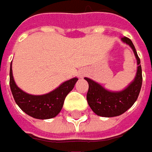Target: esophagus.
I'll use <instances>...</instances> for the list:
<instances>
[{"label":"esophagus","mask_w":152,"mask_h":152,"mask_svg":"<svg viewBox=\"0 0 152 152\" xmlns=\"http://www.w3.org/2000/svg\"><path fill=\"white\" fill-rule=\"evenodd\" d=\"M80 74H82V72H80Z\"/></svg>","instance_id":"obj_1"}]
</instances>
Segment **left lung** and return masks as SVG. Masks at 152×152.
<instances>
[{
	"mask_svg": "<svg viewBox=\"0 0 152 152\" xmlns=\"http://www.w3.org/2000/svg\"><path fill=\"white\" fill-rule=\"evenodd\" d=\"M121 40L129 45L134 53L137 64L136 76L127 87L118 92L109 91L100 84L89 78H85L89 85V89L86 94L87 102L93 113L98 116L111 118L123 114L133 105L141 90L143 78L140 59L138 58L135 47L130 39L123 37Z\"/></svg>",
	"mask_w": 152,
	"mask_h": 152,
	"instance_id": "obj_1",
	"label": "left lung"
}]
</instances>
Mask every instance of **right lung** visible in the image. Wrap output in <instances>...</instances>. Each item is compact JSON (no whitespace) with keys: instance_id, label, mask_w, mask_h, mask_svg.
Returning a JSON list of instances; mask_svg holds the SVG:
<instances>
[{"instance_id":"1","label":"right lung","mask_w":152,"mask_h":152,"mask_svg":"<svg viewBox=\"0 0 152 152\" xmlns=\"http://www.w3.org/2000/svg\"><path fill=\"white\" fill-rule=\"evenodd\" d=\"M10 89L18 106L27 115L37 119H49L60 113L66 95L73 89L78 78H72L63 82L53 91L42 94L33 95L22 91L17 86L13 77L12 64L9 72Z\"/></svg>"}]
</instances>
